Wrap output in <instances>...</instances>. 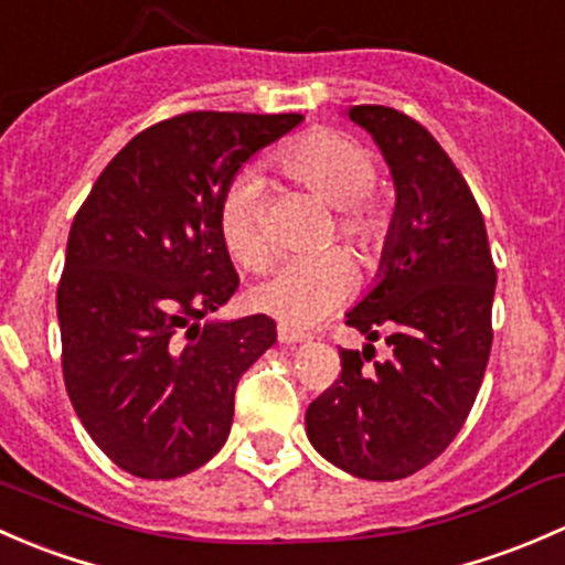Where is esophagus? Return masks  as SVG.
<instances>
[{
    "label": "esophagus",
    "instance_id": "1",
    "mask_svg": "<svg viewBox=\"0 0 565 565\" xmlns=\"http://www.w3.org/2000/svg\"><path fill=\"white\" fill-rule=\"evenodd\" d=\"M277 340L285 342V345H294V342H305L307 334L299 329H290L288 323H280L277 326Z\"/></svg>",
    "mask_w": 565,
    "mask_h": 565
}]
</instances>
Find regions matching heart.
<instances>
[{"mask_svg": "<svg viewBox=\"0 0 565 565\" xmlns=\"http://www.w3.org/2000/svg\"><path fill=\"white\" fill-rule=\"evenodd\" d=\"M280 168L290 182L305 188L326 206H334L337 236L362 260H372L388 236V214L372 188L377 182L375 154L356 138L334 130H318L290 143L280 154ZM220 236L225 249L244 269H260L269 260V236L264 223V188L253 171L231 182L220 201ZM353 266L340 249H326L312 258L285 260L249 290V305L258 312L290 326H310L329 316L351 294Z\"/></svg>", "mask_w": 565, "mask_h": 565, "instance_id": "obj_1", "label": "heart"}]
</instances>
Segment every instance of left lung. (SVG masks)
Returning <instances> with one entry per match:
<instances>
[{"mask_svg": "<svg viewBox=\"0 0 565 565\" xmlns=\"http://www.w3.org/2000/svg\"><path fill=\"white\" fill-rule=\"evenodd\" d=\"M348 116L386 157L397 209L375 288L345 316L370 345L340 348L342 372L307 408V438L345 473L397 481L444 455L473 408L498 271L479 203L427 127L386 106ZM381 333L393 356L370 365Z\"/></svg>", "mask_w": 565, "mask_h": 565, "instance_id": "left-lung-1", "label": "left lung"}]
</instances>
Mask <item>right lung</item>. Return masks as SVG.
<instances>
[{"label": "right lung", "mask_w": 565, "mask_h": 565, "mask_svg": "<svg viewBox=\"0 0 565 565\" xmlns=\"http://www.w3.org/2000/svg\"><path fill=\"white\" fill-rule=\"evenodd\" d=\"M301 114L190 110L138 132L81 203L56 288L62 372L103 455L177 479L228 440L269 316L209 321L239 288L217 212L236 171Z\"/></svg>", "instance_id": "obj_1"}]
</instances>
